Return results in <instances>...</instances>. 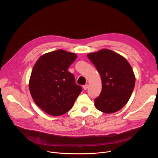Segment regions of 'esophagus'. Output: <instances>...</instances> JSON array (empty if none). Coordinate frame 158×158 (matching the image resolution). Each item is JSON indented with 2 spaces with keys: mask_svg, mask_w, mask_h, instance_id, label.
Returning <instances> with one entry per match:
<instances>
[{
  "mask_svg": "<svg viewBox=\"0 0 158 158\" xmlns=\"http://www.w3.org/2000/svg\"><path fill=\"white\" fill-rule=\"evenodd\" d=\"M82 88H83V89L85 90H86L88 88V85H83V86H82Z\"/></svg>",
  "mask_w": 158,
  "mask_h": 158,
  "instance_id": "1",
  "label": "esophagus"
}]
</instances>
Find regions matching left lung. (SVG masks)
Segmentation results:
<instances>
[{
    "label": "left lung",
    "mask_w": 158,
    "mask_h": 158,
    "mask_svg": "<svg viewBox=\"0 0 158 158\" xmlns=\"http://www.w3.org/2000/svg\"><path fill=\"white\" fill-rule=\"evenodd\" d=\"M102 80V91L95 99L96 108L110 114L120 110L131 96L135 85V76L123 56L110 49L88 54Z\"/></svg>",
    "instance_id": "left-lung-1"
}]
</instances>
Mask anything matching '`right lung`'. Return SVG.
<instances>
[{"mask_svg": "<svg viewBox=\"0 0 158 158\" xmlns=\"http://www.w3.org/2000/svg\"><path fill=\"white\" fill-rule=\"evenodd\" d=\"M77 54L59 49L41 56L33 66L29 82L31 97L46 113L57 117L68 112L82 88L68 71Z\"/></svg>", "mask_w": 158, "mask_h": 158, "instance_id": "right-lung-1", "label": "right lung"}]
</instances>
